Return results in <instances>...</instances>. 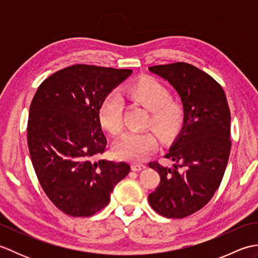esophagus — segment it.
I'll use <instances>...</instances> for the list:
<instances>
[{"label":"esophagus","mask_w":258,"mask_h":258,"mask_svg":"<svg viewBox=\"0 0 258 258\" xmlns=\"http://www.w3.org/2000/svg\"><path fill=\"white\" fill-rule=\"evenodd\" d=\"M146 167L145 164L143 163H133L132 164V169L135 172H139V171H142V169H144Z\"/></svg>","instance_id":"34e87169"}]
</instances>
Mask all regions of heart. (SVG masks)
<instances>
[{"label": "heart", "instance_id": "heart-1", "mask_svg": "<svg viewBox=\"0 0 258 258\" xmlns=\"http://www.w3.org/2000/svg\"><path fill=\"white\" fill-rule=\"evenodd\" d=\"M126 94L133 102L149 109L150 115L144 126L151 128L124 135L115 144L114 155L119 160L139 162L157 149L158 137L165 144L177 139L185 125L186 106L182 100L172 97L167 85L151 75L140 76L133 81L126 89ZM123 109V102L117 95H108L98 108L102 128L112 136L122 133Z\"/></svg>", "mask_w": 258, "mask_h": 258}]
</instances>
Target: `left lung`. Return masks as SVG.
Returning <instances> with one entry per match:
<instances>
[{"mask_svg":"<svg viewBox=\"0 0 258 258\" xmlns=\"http://www.w3.org/2000/svg\"><path fill=\"white\" fill-rule=\"evenodd\" d=\"M149 69L175 87L186 106L184 128L164 156L175 162L173 167L149 163L161 177L149 203L164 217L183 218L204 207L220 187L232 146L231 112L221 84L194 65Z\"/></svg>","mask_w":258,"mask_h":258,"instance_id":"obj_1","label":"left lung"}]
</instances>
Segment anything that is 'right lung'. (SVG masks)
Returning a JSON list of instances; mask_svg holds the SVG:
<instances>
[{"mask_svg":"<svg viewBox=\"0 0 258 258\" xmlns=\"http://www.w3.org/2000/svg\"><path fill=\"white\" fill-rule=\"evenodd\" d=\"M132 73L76 64L42 82L27 120V146L38 182L59 211L89 217L103 210L114 186L130 173L127 163L95 158L105 152L98 108Z\"/></svg>","mask_w":258,"mask_h":258,"instance_id":"right-lung-1","label":"right lung"}]
</instances>
